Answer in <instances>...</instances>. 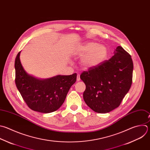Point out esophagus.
<instances>
[{
  "label": "esophagus",
  "mask_w": 150,
  "mask_h": 150,
  "mask_svg": "<svg viewBox=\"0 0 150 150\" xmlns=\"http://www.w3.org/2000/svg\"><path fill=\"white\" fill-rule=\"evenodd\" d=\"M76 80H77V81H79L81 80V79H80V75H79V74H78V75H77V78H76Z\"/></svg>",
  "instance_id": "34e87169"
}]
</instances>
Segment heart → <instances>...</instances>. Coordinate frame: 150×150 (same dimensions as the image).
<instances>
[{
	"label": "heart",
	"instance_id": "heart-1",
	"mask_svg": "<svg viewBox=\"0 0 150 150\" xmlns=\"http://www.w3.org/2000/svg\"><path fill=\"white\" fill-rule=\"evenodd\" d=\"M78 54L83 55L81 64L86 69L95 67L101 64L107 58L108 51L103 45L91 42L84 43L78 47Z\"/></svg>",
	"mask_w": 150,
	"mask_h": 150
}]
</instances>
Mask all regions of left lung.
<instances>
[{
    "mask_svg": "<svg viewBox=\"0 0 150 150\" xmlns=\"http://www.w3.org/2000/svg\"><path fill=\"white\" fill-rule=\"evenodd\" d=\"M132 72L131 55L118 46L109 60L81 74L86 85L83 98L86 105L98 113H107L118 107L131 88Z\"/></svg>",
    "mask_w": 150,
    "mask_h": 150,
    "instance_id": "1",
    "label": "left lung"
}]
</instances>
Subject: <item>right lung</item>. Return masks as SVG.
<instances>
[{
	"label": "right lung",
	"instance_id": "1",
	"mask_svg": "<svg viewBox=\"0 0 150 150\" xmlns=\"http://www.w3.org/2000/svg\"><path fill=\"white\" fill-rule=\"evenodd\" d=\"M19 56L20 52L15 61V83L27 105L42 113L57 111L64 103L71 86L76 82V74L38 79L25 71Z\"/></svg>",
	"mask_w": 150,
	"mask_h": 150
}]
</instances>
